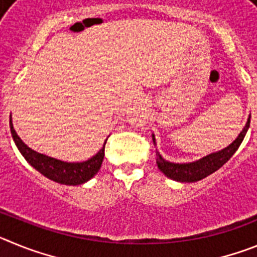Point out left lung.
Returning <instances> with one entry per match:
<instances>
[{"label": "left lung", "mask_w": 257, "mask_h": 257, "mask_svg": "<svg viewBox=\"0 0 257 257\" xmlns=\"http://www.w3.org/2000/svg\"><path fill=\"white\" fill-rule=\"evenodd\" d=\"M249 119H251V114L248 115L246 124H244L243 130L240 131L239 135L237 136V139L234 142L229 144L226 148L217 151L215 153H211L205 156L203 158L194 162L189 163H174L170 161H166L160 152H157L156 149V156H157V166L158 169L163 172V174L170 178L171 180L180 181V183H194V181H199L202 179L207 178L208 175L212 172L217 171L222 165H225L230 157L237 152L239 148V145L243 142L244 136H246L247 130L249 127ZM152 139H153V144H156V138L154 134H152Z\"/></svg>", "instance_id": "8db88e82"}]
</instances>
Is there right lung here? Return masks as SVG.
Instances as JSON below:
<instances>
[{
	"instance_id": "add662e5",
	"label": "right lung",
	"mask_w": 257,
	"mask_h": 257,
	"mask_svg": "<svg viewBox=\"0 0 257 257\" xmlns=\"http://www.w3.org/2000/svg\"><path fill=\"white\" fill-rule=\"evenodd\" d=\"M10 130L15 145L18 147L22 156L26 158L27 162L32 167H35L44 176H46L50 180L55 181V183L64 184V185H79V184L86 183V181L94 178L97 171L100 170L101 163H103L104 160L105 143L108 138L104 142L103 148L97 152L94 157L88 158L87 161H83V162H64V161L46 156V154L38 153V152L29 148L26 143H23V140L18 136L17 131L14 130L11 115Z\"/></svg>"
}]
</instances>
